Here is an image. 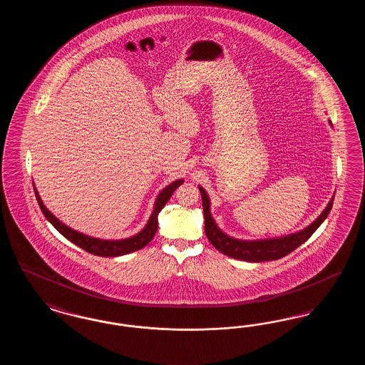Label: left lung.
I'll list each match as a JSON object with an SVG mask.
<instances>
[{"instance_id":"8db88e82","label":"left lung","mask_w":365,"mask_h":365,"mask_svg":"<svg viewBox=\"0 0 365 365\" xmlns=\"http://www.w3.org/2000/svg\"><path fill=\"white\" fill-rule=\"evenodd\" d=\"M200 191H201V197H202V208H204V217H205V234L208 237L209 242L228 257L250 261V262L278 260V259L287 256L289 253H292L299 245H302L311 238L313 232L329 216L332 204H334V197H332L329 205L322 212V215L313 222L312 225L298 231V232L284 235L280 238H271V240L241 241V240L228 237L217 227L210 215L208 194L201 186H200Z\"/></svg>"}]
</instances>
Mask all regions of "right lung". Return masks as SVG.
<instances>
[{
    "label": "right lung",
    "instance_id": "1",
    "mask_svg": "<svg viewBox=\"0 0 365 365\" xmlns=\"http://www.w3.org/2000/svg\"><path fill=\"white\" fill-rule=\"evenodd\" d=\"M183 183V179L175 180L170 186H167L164 190L158 194L157 197L155 209L152 212V216L149 217V222L146 223L145 228L142 231H139L138 234H135L131 238H125V240H119V241H105V240H98V238H93L85 235L82 232H78L75 230H72L71 227L66 226L64 223H61L53 213H51L48 208L43 205L41 197L38 195V191L34 187L35 197L36 201L39 204V208L42 210V213L45 215V217L52 223V226L61 234L64 235L68 241L75 245H78L79 247H82L83 250H86L91 255L96 256H103V257H116V256H123V255H128L131 252L139 250L142 247H145L148 243L150 242L156 234L157 227H158V220L157 216L160 213V210L164 208V205L168 202V200L171 198V195L174 194V191Z\"/></svg>",
    "mask_w": 365,
    "mask_h": 365
}]
</instances>
